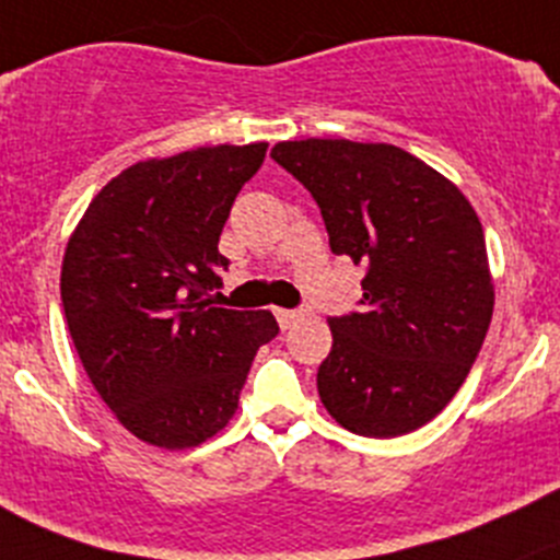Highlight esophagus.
<instances>
[{"instance_id":"esophagus-1","label":"esophagus","mask_w":560,"mask_h":560,"mask_svg":"<svg viewBox=\"0 0 560 560\" xmlns=\"http://www.w3.org/2000/svg\"><path fill=\"white\" fill-rule=\"evenodd\" d=\"M303 312H295V308H276V319H279L281 330H290L298 319H301Z\"/></svg>"}]
</instances>
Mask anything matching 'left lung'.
Here are the masks:
<instances>
[{
  "label": "left lung",
  "mask_w": 560,
  "mask_h": 560,
  "mask_svg": "<svg viewBox=\"0 0 560 560\" xmlns=\"http://www.w3.org/2000/svg\"><path fill=\"white\" fill-rule=\"evenodd\" d=\"M270 156L312 191L332 254L365 268L360 312L327 319L322 404L358 436L417 431L453 400L488 336L479 217L453 180L398 145L308 138Z\"/></svg>",
  "instance_id": "obj_1"
}]
</instances>
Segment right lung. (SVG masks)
Segmentation results:
<instances>
[{
  "instance_id": "1",
  "label": "right lung",
  "mask_w": 560,
  "mask_h": 560,
  "mask_svg": "<svg viewBox=\"0 0 560 560\" xmlns=\"http://www.w3.org/2000/svg\"><path fill=\"white\" fill-rule=\"evenodd\" d=\"M268 143L149 160L107 180L61 262V306L83 369L129 433L197 447L222 431L270 312L213 306L230 259L219 235Z\"/></svg>"
}]
</instances>
